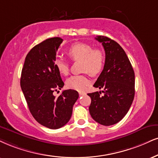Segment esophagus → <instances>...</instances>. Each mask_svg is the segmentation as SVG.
Masks as SVG:
<instances>
[{
  "mask_svg": "<svg viewBox=\"0 0 158 158\" xmlns=\"http://www.w3.org/2000/svg\"><path fill=\"white\" fill-rule=\"evenodd\" d=\"M85 92H79V96L80 97H81V96H83V95H85Z\"/></svg>",
  "mask_w": 158,
  "mask_h": 158,
  "instance_id": "1",
  "label": "esophagus"
}]
</instances>
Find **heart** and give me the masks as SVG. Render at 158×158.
I'll list each match as a JSON object with an SVG mask.
<instances>
[{"label":"heart","mask_w":158,"mask_h":158,"mask_svg":"<svg viewBox=\"0 0 158 158\" xmlns=\"http://www.w3.org/2000/svg\"><path fill=\"white\" fill-rule=\"evenodd\" d=\"M68 56L73 61H81L82 72L91 75H98L102 72L105 64V55L102 50L93 48L91 44L83 42H76L68 49ZM55 67L61 75H67L69 73V65L62 58L55 61ZM68 88L77 91L84 90L91 83L86 75H73L67 80Z\"/></svg>","instance_id":"1"}]
</instances>
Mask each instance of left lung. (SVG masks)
I'll return each mask as SVG.
<instances>
[{
    "label": "left lung",
    "instance_id": "8db88e82",
    "mask_svg": "<svg viewBox=\"0 0 158 158\" xmlns=\"http://www.w3.org/2000/svg\"><path fill=\"white\" fill-rule=\"evenodd\" d=\"M106 52L104 68L94 86L104 93L88 94L91 102L89 113L99 124L110 126L124 117L135 96V73L129 58L117 42L104 36H97Z\"/></svg>",
    "mask_w": 158,
    "mask_h": 158
}]
</instances>
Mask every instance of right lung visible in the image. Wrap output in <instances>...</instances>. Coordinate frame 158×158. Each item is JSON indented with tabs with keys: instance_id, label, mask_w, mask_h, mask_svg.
<instances>
[{
	"instance_id": "add662e5",
	"label": "right lung",
	"mask_w": 158,
	"mask_h": 158,
	"mask_svg": "<svg viewBox=\"0 0 158 158\" xmlns=\"http://www.w3.org/2000/svg\"><path fill=\"white\" fill-rule=\"evenodd\" d=\"M63 40L50 38L36 44L25 57L20 77V86L29 110L40 124L58 129L69 122L73 107L79 94L73 89L64 90L59 97L54 91L64 83L55 67L56 52Z\"/></svg>"
}]
</instances>
